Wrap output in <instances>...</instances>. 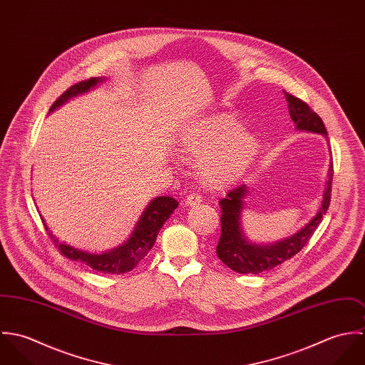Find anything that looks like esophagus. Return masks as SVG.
Here are the masks:
<instances>
[{
    "label": "esophagus",
    "instance_id": "1",
    "mask_svg": "<svg viewBox=\"0 0 365 365\" xmlns=\"http://www.w3.org/2000/svg\"><path fill=\"white\" fill-rule=\"evenodd\" d=\"M201 201H202V197H201L200 194L191 192V194H188V197L185 198V205H188V207H192V205H198Z\"/></svg>",
    "mask_w": 365,
    "mask_h": 365
}]
</instances>
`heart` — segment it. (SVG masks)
Instances as JSON below:
<instances>
[{
  "label": "heart",
  "mask_w": 365,
  "mask_h": 365,
  "mask_svg": "<svg viewBox=\"0 0 365 365\" xmlns=\"http://www.w3.org/2000/svg\"><path fill=\"white\" fill-rule=\"evenodd\" d=\"M178 148L184 156L200 160L201 180L219 188L235 182L250 167L259 152V140L245 132L232 115L219 113L188 126L180 136Z\"/></svg>",
  "instance_id": "obj_1"
}]
</instances>
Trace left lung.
<instances>
[{
	"instance_id": "1",
	"label": "left lung",
	"mask_w": 365,
	"mask_h": 365,
	"mask_svg": "<svg viewBox=\"0 0 365 365\" xmlns=\"http://www.w3.org/2000/svg\"><path fill=\"white\" fill-rule=\"evenodd\" d=\"M291 119L297 123V129L313 133H320L327 138V130L322 118L312 108L295 96L284 91ZM333 181V163L329 168V180L323 194L322 205L312 220L297 235L269 246H259L249 243L240 227V212L243 209V198L247 194L246 185H239L227 192V197L219 201L220 215V239L216 246V255L230 269L240 274H259L271 269L285 260L292 259L311 240L316 227L322 222L323 215L330 205Z\"/></svg>"
}]
</instances>
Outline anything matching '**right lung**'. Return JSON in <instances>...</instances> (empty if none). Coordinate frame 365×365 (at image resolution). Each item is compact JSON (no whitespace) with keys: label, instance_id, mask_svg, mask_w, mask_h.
Here are the masks:
<instances>
[{"label":"right lung","instance_id":"right-lung-1","mask_svg":"<svg viewBox=\"0 0 365 365\" xmlns=\"http://www.w3.org/2000/svg\"><path fill=\"white\" fill-rule=\"evenodd\" d=\"M100 81H101V78L93 77V78L73 84L53 103L51 110L64 104L68 98L88 91L91 87L97 86ZM177 207H178V202L171 197L155 198L149 204L146 210L143 212L130 239L125 245L119 246L118 249L108 252V253H103V255H90V253L77 250L68 245L58 243V240L53 236L51 232H49V236H51L53 243L56 245L57 250H60V253L64 257H67L70 260L83 262L98 272L123 274V272L133 269L140 261L148 256V253L150 252V249L153 247V245L156 242L158 230L161 229L164 222L170 217V215ZM43 225H45V220H43ZM45 227H46V230H49L46 225H45Z\"/></svg>","mask_w":365,"mask_h":365}]
</instances>
